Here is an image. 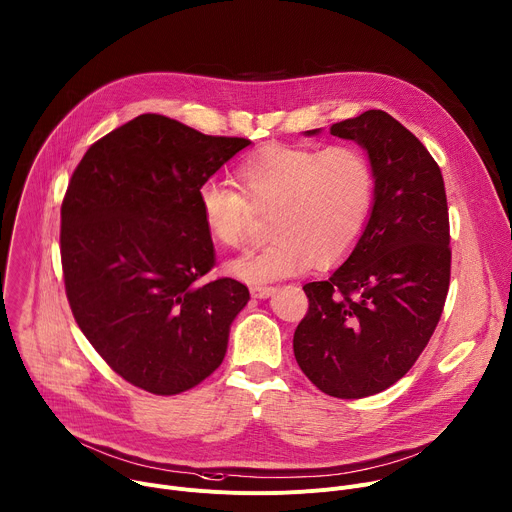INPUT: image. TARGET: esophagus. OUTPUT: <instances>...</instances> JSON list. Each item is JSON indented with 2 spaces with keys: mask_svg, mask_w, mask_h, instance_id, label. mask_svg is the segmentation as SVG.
Masks as SVG:
<instances>
[{
  "mask_svg": "<svg viewBox=\"0 0 512 512\" xmlns=\"http://www.w3.org/2000/svg\"><path fill=\"white\" fill-rule=\"evenodd\" d=\"M271 294H273V287H269V285H253L251 287V296L257 300H265Z\"/></svg>",
  "mask_w": 512,
  "mask_h": 512,
  "instance_id": "1",
  "label": "esophagus"
}]
</instances>
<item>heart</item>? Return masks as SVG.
Wrapping results in <instances>:
<instances>
[{
  "instance_id": "b5f03b06",
  "label": "heart",
  "mask_w": 512,
  "mask_h": 512,
  "mask_svg": "<svg viewBox=\"0 0 512 512\" xmlns=\"http://www.w3.org/2000/svg\"><path fill=\"white\" fill-rule=\"evenodd\" d=\"M241 194L206 182L198 192L208 237L223 249L247 241L251 210H273L271 245L227 263V273L249 283L304 273L318 259L334 263L348 255L369 225L375 176L356 145L326 150L269 143L237 170Z\"/></svg>"
}]
</instances>
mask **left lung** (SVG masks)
<instances>
[{
	"label": "left lung",
	"instance_id": "obj_1",
	"mask_svg": "<svg viewBox=\"0 0 512 512\" xmlns=\"http://www.w3.org/2000/svg\"><path fill=\"white\" fill-rule=\"evenodd\" d=\"M330 133L367 152L375 200L346 261L304 285L310 310L294 354L320 391L360 399L397 383L440 322L452 261L448 200L440 166L389 113L364 111Z\"/></svg>",
	"mask_w": 512,
	"mask_h": 512
}]
</instances>
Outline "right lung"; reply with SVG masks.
<instances>
[{
	"instance_id": "1",
	"label": "right lung",
	"mask_w": 512,
	"mask_h": 512,
	"mask_svg": "<svg viewBox=\"0 0 512 512\" xmlns=\"http://www.w3.org/2000/svg\"><path fill=\"white\" fill-rule=\"evenodd\" d=\"M251 141L204 135L145 113L93 143L62 200L66 298L109 367L154 395H176L223 362L249 302L214 265L198 192Z\"/></svg>"
}]
</instances>
